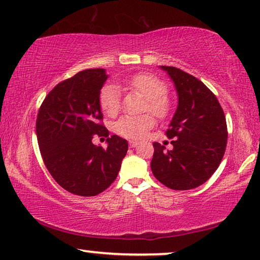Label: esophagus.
I'll list each match as a JSON object with an SVG mask.
<instances>
[{"mask_svg": "<svg viewBox=\"0 0 260 260\" xmlns=\"http://www.w3.org/2000/svg\"><path fill=\"white\" fill-rule=\"evenodd\" d=\"M138 145H139V142H138V141H129V147H132V148L137 147Z\"/></svg>", "mask_w": 260, "mask_h": 260, "instance_id": "34e87169", "label": "esophagus"}]
</instances>
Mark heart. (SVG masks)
Wrapping results in <instances>:
<instances>
[{"instance_id":"obj_1","label":"heart","mask_w":260,"mask_h":260,"mask_svg":"<svg viewBox=\"0 0 260 260\" xmlns=\"http://www.w3.org/2000/svg\"><path fill=\"white\" fill-rule=\"evenodd\" d=\"M122 85L140 93L147 99L148 109L158 116H165L170 111L165 95L167 94V86L161 80L147 73L135 74L122 81ZM121 93L119 87L113 83L106 85L100 92V106L106 114L114 115L120 109ZM154 125L152 115L145 114L140 116L125 115L115 122L114 129L118 134L127 139H142L146 133Z\"/></svg>"}]
</instances>
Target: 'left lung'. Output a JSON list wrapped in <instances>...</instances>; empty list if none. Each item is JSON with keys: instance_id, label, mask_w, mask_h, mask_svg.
Segmentation results:
<instances>
[{"instance_id": "obj_1", "label": "left lung", "mask_w": 260, "mask_h": 260, "mask_svg": "<svg viewBox=\"0 0 260 260\" xmlns=\"http://www.w3.org/2000/svg\"><path fill=\"white\" fill-rule=\"evenodd\" d=\"M173 81L178 106L166 135L173 148L154 142L151 168L168 188L186 191L203 185L217 171L228 142V127L215 95L181 69L160 66Z\"/></svg>"}]
</instances>
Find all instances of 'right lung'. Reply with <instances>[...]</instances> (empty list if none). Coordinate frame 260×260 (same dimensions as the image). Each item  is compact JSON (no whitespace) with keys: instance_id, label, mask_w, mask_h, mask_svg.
<instances>
[{"instance_id":"obj_1","label":"right lung","mask_w":260,"mask_h":260,"mask_svg":"<svg viewBox=\"0 0 260 260\" xmlns=\"http://www.w3.org/2000/svg\"><path fill=\"white\" fill-rule=\"evenodd\" d=\"M108 74L104 68L86 69L54 87L40 107L36 135L49 173L66 191L93 197L118 177L128 142L112 135L107 148L92 142L108 137L102 120L100 92Z\"/></svg>"}]
</instances>
